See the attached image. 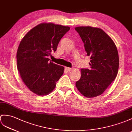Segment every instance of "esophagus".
I'll list each match as a JSON object with an SVG mask.
<instances>
[{
	"instance_id": "esophagus-1",
	"label": "esophagus",
	"mask_w": 132,
	"mask_h": 132,
	"mask_svg": "<svg viewBox=\"0 0 132 132\" xmlns=\"http://www.w3.org/2000/svg\"><path fill=\"white\" fill-rule=\"evenodd\" d=\"M65 69L68 70V71H70V70H71L72 69V68H69V67H65Z\"/></svg>"
}]
</instances>
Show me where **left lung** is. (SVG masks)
<instances>
[{
    "mask_svg": "<svg viewBox=\"0 0 132 132\" xmlns=\"http://www.w3.org/2000/svg\"><path fill=\"white\" fill-rule=\"evenodd\" d=\"M84 43L87 55L90 56V69H82L76 86L86 97L103 94L114 81L119 69V55L111 37L101 28L91 26L75 28Z\"/></svg>",
    "mask_w": 132,
    "mask_h": 132,
    "instance_id": "obj_1",
    "label": "left lung"
}]
</instances>
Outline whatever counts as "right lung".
<instances>
[{
	"mask_svg": "<svg viewBox=\"0 0 132 132\" xmlns=\"http://www.w3.org/2000/svg\"><path fill=\"white\" fill-rule=\"evenodd\" d=\"M69 30L68 26L40 23L28 31L19 45L17 69L26 86L37 95L52 92L63 75L64 67L50 62L48 56L56 50L61 38Z\"/></svg>",
	"mask_w": 132,
	"mask_h": 132,
	"instance_id": "obj_1",
	"label": "right lung"
}]
</instances>
